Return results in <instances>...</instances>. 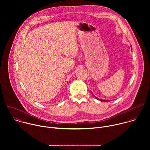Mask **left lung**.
I'll return each instance as SVG.
<instances>
[{"label":"left lung","instance_id":"left-lung-1","mask_svg":"<svg viewBox=\"0 0 150 150\" xmlns=\"http://www.w3.org/2000/svg\"><path fill=\"white\" fill-rule=\"evenodd\" d=\"M91 93H92V92H91ZM93 94V93H92ZM97 100H100V101H107V102H108V101H109V100H102V99H100V98H98L97 97H96Z\"/></svg>","mask_w":150,"mask_h":150}]
</instances>
